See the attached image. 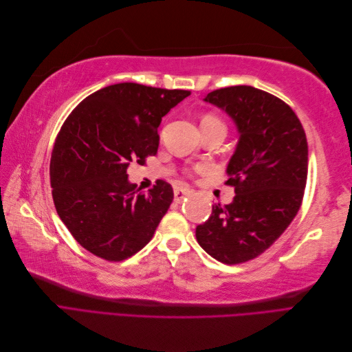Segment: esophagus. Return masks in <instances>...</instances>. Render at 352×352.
Listing matches in <instances>:
<instances>
[{
	"label": "esophagus",
	"mask_w": 352,
	"mask_h": 352,
	"mask_svg": "<svg viewBox=\"0 0 352 352\" xmlns=\"http://www.w3.org/2000/svg\"><path fill=\"white\" fill-rule=\"evenodd\" d=\"M188 195H190V190L186 188H175V202H182Z\"/></svg>",
	"instance_id": "34e87169"
}]
</instances>
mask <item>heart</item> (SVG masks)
Segmentation results:
<instances>
[{
  "mask_svg": "<svg viewBox=\"0 0 352 352\" xmlns=\"http://www.w3.org/2000/svg\"><path fill=\"white\" fill-rule=\"evenodd\" d=\"M202 120H217V119H216V117H212V116H206Z\"/></svg>",
  "mask_w": 352,
  "mask_h": 352,
  "instance_id": "b5f03b06",
  "label": "heart"
}]
</instances>
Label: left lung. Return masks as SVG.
<instances>
[{"label": "left lung", "mask_w": 352, "mask_h": 352, "mask_svg": "<svg viewBox=\"0 0 352 352\" xmlns=\"http://www.w3.org/2000/svg\"><path fill=\"white\" fill-rule=\"evenodd\" d=\"M225 111L238 132L226 173L235 186L230 204L212 206L195 235L201 248L225 264L258 257L301 207L308 172L302 124L289 105L261 89L239 85L204 98Z\"/></svg>", "instance_id": "8db88e82"}]
</instances>
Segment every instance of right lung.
I'll list each match as a JSON object with an SVG mask.
<instances>
[{
  "mask_svg": "<svg viewBox=\"0 0 352 352\" xmlns=\"http://www.w3.org/2000/svg\"><path fill=\"white\" fill-rule=\"evenodd\" d=\"M189 91L124 82L85 98L63 124L52 148V199L69 232L85 250L122 261L151 241L173 201L164 180L140 192L131 163L158 150V126Z\"/></svg>",
  "mask_w": 352,
  "mask_h": 352,
  "instance_id": "right-lung-1",
  "label": "right lung"
}]
</instances>
